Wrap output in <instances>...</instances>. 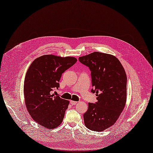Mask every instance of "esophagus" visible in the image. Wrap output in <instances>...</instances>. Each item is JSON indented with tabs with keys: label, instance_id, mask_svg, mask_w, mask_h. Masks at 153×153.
Wrapping results in <instances>:
<instances>
[{
	"label": "esophagus",
	"instance_id": "1",
	"mask_svg": "<svg viewBox=\"0 0 153 153\" xmlns=\"http://www.w3.org/2000/svg\"><path fill=\"white\" fill-rule=\"evenodd\" d=\"M70 102H71V104L72 105H76V104L77 103V102L74 101H71Z\"/></svg>",
	"mask_w": 153,
	"mask_h": 153
}]
</instances>
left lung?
Returning <instances> with one entry per match:
<instances>
[{
    "label": "left lung",
    "instance_id": "8db88e82",
    "mask_svg": "<svg viewBox=\"0 0 153 153\" xmlns=\"http://www.w3.org/2000/svg\"><path fill=\"white\" fill-rule=\"evenodd\" d=\"M79 61L91 71V92L97 102L89 103L83 115L88 129L103 131L114 124L123 111L127 95V76L119 59L113 55L94 52L79 57Z\"/></svg>",
    "mask_w": 153,
    "mask_h": 153
}]
</instances>
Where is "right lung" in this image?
<instances>
[{"label":"right lung","mask_w":153,"mask_h":153,"mask_svg":"<svg viewBox=\"0 0 153 153\" xmlns=\"http://www.w3.org/2000/svg\"><path fill=\"white\" fill-rule=\"evenodd\" d=\"M77 62L74 57L44 55L32 62L26 72L24 94L26 108L33 120L52 129L60 125L69 101L52 94L59 87L62 74Z\"/></svg>","instance_id":"obj_1"}]
</instances>
